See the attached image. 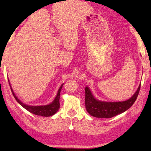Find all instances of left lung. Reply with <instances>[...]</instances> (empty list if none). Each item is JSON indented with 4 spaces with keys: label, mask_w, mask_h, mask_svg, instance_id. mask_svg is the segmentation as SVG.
Segmentation results:
<instances>
[{
    "label": "left lung",
    "mask_w": 151,
    "mask_h": 151,
    "mask_svg": "<svg viewBox=\"0 0 151 151\" xmlns=\"http://www.w3.org/2000/svg\"><path fill=\"white\" fill-rule=\"evenodd\" d=\"M140 84L132 97L124 101L107 102L96 99L88 86L85 89L86 110L91 116L98 118H111L123 113L132 106L139 94Z\"/></svg>",
    "instance_id": "obj_1"
}]
</instances>
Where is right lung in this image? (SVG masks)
<instances>
[{
    "mask_svg": "<svg viewBox=\"0 0 151 151\" xmlns=\"http://www.w3.org/2000/svg\"><path fill=\"white\" fill-rule=\"evenodd\" d=\"M8 82H9V86H10L11 91L12 92L13 95H14V97L15 99V100L17 101V102L19 104L22 106L24 108L26 109L27 110L30 111V113L34 114L36 115H41V116H43V117H50L55 114L56 112L58 111L60 106V92H61V89L62 88V86H63V84L61 85L58 91L56 97L54 98V101L52 102H50V104H47V105H42V106H30V105L23 103V102L20 101V99H18V97L14 93V91H13V89L11 86L9 79H8Z\"/></svg>",
    "mask_w": 151,
    "mask_h": 151,
    "instance_id": "obj_1",
    "label": "right lung"
}]
</instances>
